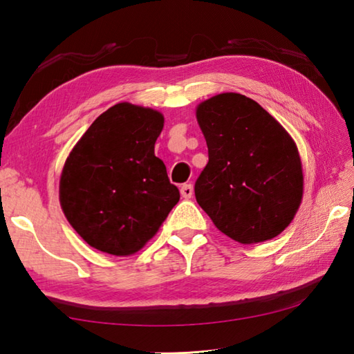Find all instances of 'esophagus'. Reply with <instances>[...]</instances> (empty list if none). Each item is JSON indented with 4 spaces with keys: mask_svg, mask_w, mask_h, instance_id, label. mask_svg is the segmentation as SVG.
I'll return each instance as SVG.
<instances>
[{
    "mask_svg": "<svg viewBox=\"0 0 354 354\" xmlns=\"http://www.w3.org/2000/svg\"><path fill=\"white\" fill-rule=\"evenodd\" d=\"M181 196L184 199H190L193 196V185L192 184H184L181 187Z\"/></svg>",
    "mask_w": 354,
    "mask_h": 354,
    "instance_id": "obj_1",
    "label": "esophagus"
}]
</instances>
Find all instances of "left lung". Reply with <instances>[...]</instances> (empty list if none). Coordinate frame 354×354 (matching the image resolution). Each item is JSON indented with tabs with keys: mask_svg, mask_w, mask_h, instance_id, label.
<instances>
[{
	"mask_svg": "<svg viewBox=\"0 0 354 354\" xmlns=\"http://www.w3.org/2000/svg\"><path fill=\"white\" fill-rule=\"evenodd\" d=\"M208 164L194 184L201 208L239 243L277 237L303 199V165L295 141L257 102L222 93L198 104Z\"/></svg>",
	"mask_w": 354,
	"mask_h": 354,
	"instance_id": "8db88e82",
	"label": "left lung"
}]
</instances>
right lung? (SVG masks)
I'll return each mask as SVG.
<instances>
[{"label": "right lung", "instance_id": "1", "mask_svg": "<svg viewBox=\"0 0 354 354\" xmlns=\"http://www.w3.org/2000/svg\"><path fill=\"white\" fill-rule=\"evenodd\" d=\"M161 112L122 102L104 111L73 147L59 181L62 212L85 242L124 257L152 239L179 190L155 156Z\"/></svg>", "mask_w": 354, "mask_h": 354}]
</instances>
